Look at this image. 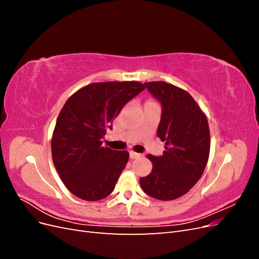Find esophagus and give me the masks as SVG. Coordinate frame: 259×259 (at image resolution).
Returning <instances> with one entry per match:
<instances>
[{"instance_id": "34e87169", "label": "esophagus", "mask_w": 259, "mask_h": 259, "mask_svg": "<svg viewBox=\"0 0 259 259\" xmlns=\"http://www.w3.org/2000/svg\"><path fill=\"white\" fill-rule=\"evenodd\" d=\"M130 156H131V159H138V158H140V156H142V154L137 153L135 151H130Z\"/></svg>"}]
</instances>
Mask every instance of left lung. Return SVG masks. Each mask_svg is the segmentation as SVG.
Segmentation results:
<instances>
[{
    "mask_svg": "<svg viewBox=\"0 0 259 259\" xmlns=\"http://www.w3.org/2000/svg\"><path fill=\"white\" fill-rule=\"evenodd\" d=\"M163 110L158 137L165 143L161 156L148 154L151 173L139 179L150 197L170 201L183 197L203 175L209 156L210 136L205 113L187 91L164 81L146 82Z\"/></svg>",
    "mask_w": 259,
    "mask_h": 259,
    "instance_id": "obj_1",
    "label": "left lung"
}]
</instances>
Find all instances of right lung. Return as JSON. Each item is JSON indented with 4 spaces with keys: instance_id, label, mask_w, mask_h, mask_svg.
Listing matches in <instances>:
<instances>
[{
    "instance_id": "right-lung-1",
    "label": "right lung",
    "mask_w": 259,
    "mask_h": 259,
    "mask_svg": "<svg viewBox=\"0 0 259 259\" xmlns=\"http://www.w3.org/2000/svg\"><path fill=\"white\" fill-rule=\"evenodd\" d=\"M145 90L137 81L92 83L68 98L52 136V156L67 189L85 201L107 198L128 161L103 138L123 106Z\"/></svg>"
}]
</instances>
